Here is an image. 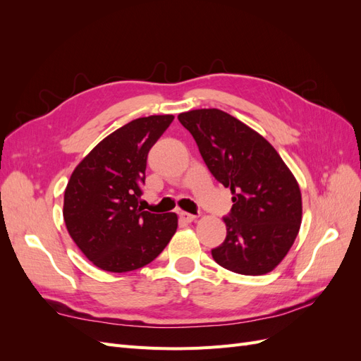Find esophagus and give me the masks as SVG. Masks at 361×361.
Returning a JSON list of instances; mask_svg holds the SVG:
<instances>
[{"mask_svg":"<svg viewBox=\"0 0 361 361\" xmlns=\"http://www.w3.org/2000/svg\"><path fill=\"white\" fill-rule=\"evenodd\" d=\"M179 218H180L182 221H185V223H191V221L195 220V215H192V214H190V212L180 211V212H179Z\"/></svg>","mask_w":361,"mask_h":361,"instance_id":"obj_1","label":"esophagus"}]
</instances>
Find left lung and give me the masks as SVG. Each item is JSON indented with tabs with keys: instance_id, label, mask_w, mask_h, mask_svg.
<instances>
[{
	"instance_id": "obj_1",
	"label": "left lung",
	"mask_w": 361,
	"mask_h": 361,
	"mask_svg": "<svg viewBox=\"0 0 361 361\" xmlns=\"http://www.w3.org/2000/svg\"><path fill=\"white\" fill-rule=\"evenodd\" d=\"M178 118L197 143L212 176L233 194L232 209L223 218L227 235L212 250L214 260L238 274H267L298 235V182L277 150L236 117L203 108Z\"/></svg>"
}]
</instances>
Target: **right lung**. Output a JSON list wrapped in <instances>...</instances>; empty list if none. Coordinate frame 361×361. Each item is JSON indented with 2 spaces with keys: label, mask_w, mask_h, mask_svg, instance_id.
Returning a JSON list of instances; mask_svg holds the SVG:
<instances>
[{
  "label": "right lung",
  "mask_w": 361,
  "mask_h": 361,
  "mask_svg": "<svg viewBox=\"0 0 361 361\" xmlns=\"http://www.w3.org/2000/svg\"><path fill=\"white\" fill-rule=\"evenodd\" d=\"M173 118L167 114L133 120L104 138L73 170L64 191V223L97 268H143L176 232V214H152L138 204L149 150Z\"/></svg>",
  "instance_id": "right-lung-1"
}]
</instances>
